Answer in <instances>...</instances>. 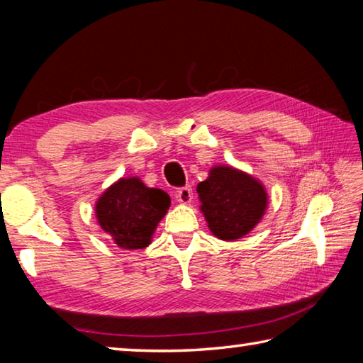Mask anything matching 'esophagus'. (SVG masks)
Returning <instances> with one entry per match:
<instances>
[{
    "mask_svg": "<svg viewBox=\"0 0 363 363\" xmlns=\"http://www.w3.org/2000/svg\"><path fill=\"white\" fill-rule=\"evenodd\" d=\"M194 199V192H192V187L186 186V187H181L176 190V200L179 201V203H190Z\"/></svg>",
    "mask_w": 363,
    "mask_h": 363,
    "instance_id": "34e87169",
    "label": "esophagus"
}]
</instances>
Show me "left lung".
I'll list each match as a JSON object with an SVG mask.
<instances>
[{"mask_svg": "<svg viewBox=\"0 0 363 363\" xmlns=\"http://www.w3.org/2000/svg\"><path fill=\"white\" fill-rule=\"evenodd\" d=\"M196 192L201 211L214 235L235 240L253 229L267 206V194L253 177L229 167L213 168Z\"/></svg>", "mask_w": 363, "mask_h": 363, "instance_id": "8db88e82", "label": "left lung"}]
</instances>
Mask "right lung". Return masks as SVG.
I'll return each instance as SVG.
<instances>
[{
  "instance_id": "add662e5",
  "label": "right lung",
  "mask_w": 363,
  "mask_h": 363,
  "mask_svg": "<svg viewBox=\"0 0 363 363\" xmlns=\"http://www.w3.org/2000/svg\"><path fill=\"white\" fill-rule=\"evenodd\" d=\"M171 205L169 195L145 187L138 177L120 179L96 205L97 220L123 250H143Z\"/></svg>"
}]
</instances>
